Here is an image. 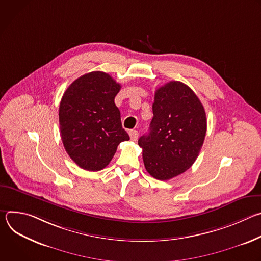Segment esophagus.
<instances>
[{
  "instance_id": "34e87169",
  "label": "esophagus",
  "mask_w": 261,
  "mask_h": 261,
  "mask_svg": "<svg viewBox=\"0 0 261 261\" xmlns=\"http://www.w3.org/2000/svg\"><path fill=\"white\" fill-rule=\"evenodd\" d=\"M129 136H130V139L133 140V141H136L137 137H138V132L136 130H130L129 131Z\"/></svg>"
}]
</instances>
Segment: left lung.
Wrapping results in <instances>:
<instances>
[{"mask_svg": "<svg viewBox=\"0 0 261 261\" xmlns=\"http://www.w3.org/2000/svg\"><path fill=\"white\" fill-rule=\"evenodd\" d=\"M150 132L138 139L146 171L170 179L197 159L206 133V116L196 94L180 82H169L155 92Z\"/></svg>", "mask_w": 261, "mask_h": 261, "instance_id": "obj_1", "label": "left lung"}]
</instances>
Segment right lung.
Masks as SVG:
<instances>
[{
  "label": "right lung",
  "mask_w": 261,
  "mask_h": 261,
  "mask_svg": "<svg viewBox=\"0 0 261 261\" xmlns=\"http://www.w3.org/2000/svg\"><path fill=\"white\" fill-rule=\"evenodd\" d=\"M121 90L109 74L93 71L74 81L59 108L64 147L80 167L98 171L115 156L118 145L129 140L123 129L115 97Z\"/></svg>",
  "instance_id": "add662e5"
}]
</instances>
